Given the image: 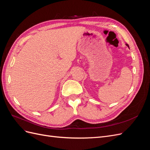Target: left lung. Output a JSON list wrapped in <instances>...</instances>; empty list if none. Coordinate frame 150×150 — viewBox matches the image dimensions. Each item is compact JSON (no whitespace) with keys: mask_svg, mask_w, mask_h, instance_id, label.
<instances>
[{"mask_svg":"<svg viewBox=\"0 0 150 150\" xmlns=\"http://www.w3.org/2000/svg\"><path fill=\"white\" fill-rule=\"evenodd\" d=\"M126 46H128V47H129V46H128V44H126Z\"/></svg>","mask_w":150,"mask_h":150,"instance_id":"left-lung-1","label":"left lung"}]
</instances>
